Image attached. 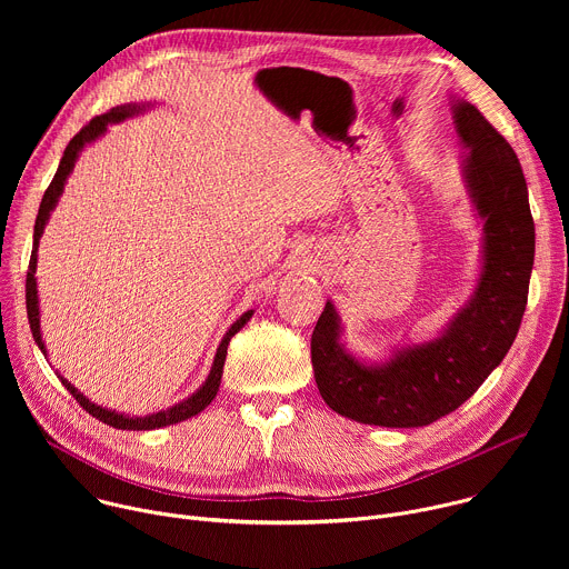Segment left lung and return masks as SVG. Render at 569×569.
<instances>
[{"mask_svg": "<svg viewBox=\"0 0 569 569\" xmlns=\"http://www.w3.org/2000/svg\"><path fill=\"white\" fill-rule=\"evenodd\" d=\"M468 150L463 180L483 220V266L468 303L446 331L365 365L340 345V315L327 301L310 338L317 389L347 419L382 428H423L455 412L509 353L527 308L536 229L518 154L468 101L452 106Z\"/></svg>", "mask_w": 569, "mask_h": 569, "instance_id": "obj_1", "label": "left lung"}]
</instances>
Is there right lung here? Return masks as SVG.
Returning a JSON list of instances; mask_svg holds the SVG:
<instances>
[{
    "label": "right lung",
    "mask_w": 569,
    "mask_h": 569,
    "mask_svg": "<svg viewBox=\"0 0 569 569\" xmlns=\"http://www.w3.org/2000/svg\"><path fill=\"white\" fill-rule=\"evenodd\" d=\"M146 106H134V103H128V106H119V108H112L110 112L101 114V117H94L88 126H83V130H80L78 134H73V139L67 143L64 148V154L60 159V167L51 180V184L47 187L44 196H42V202H40V209H38V218H36V229H33V252H31V261H29V272H27V312H29V323H31V333H33V340L36 345L40 347V351L47 356V349H44V342H42V333H40V308H38V283H36V266H38V246H40V236L44 231V224L49 220V213L53 211L62 189H64V182H67V176L71 173L76 159H78V152L83 150L88 143H92L94 139H99L106 130H108V123H119L128 117H134L143 110ZM254 315V310H248L242 312L233 323L231 329L224 333L218 351H216V358H213V365H211V371L204 380V385L193 393L189 396L187 400L173 405V408L164 410V412H157V415H148V417H126V415H119V412H112V410H106L101 408V405L92 402L90 398H86L83 393H80L67 378L58 376L62 380V385L67 387V391L80 402V408H83L86 412H90L94 419L117 428V430H154V428H164V426H173V423H180V421H187L196 415H200L207 405L216 398L218 393V387H220V378H222V367H224V358H227V347H229V340L246 327V323L250 321V317Z\"/></svg>",
    "instance_id": "obj_1"
}]
</instances>
